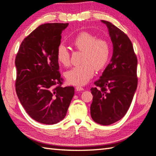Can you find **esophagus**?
Here are the masks:
<instances>
[{"mask_svg": "<svg viewBox=\"0 0 156 156\" xmlns=\"http://www.w3.org/2000/svg\"><path fill=\"white\" fill-rule=\"evenodd\" d=\"M76 90L78 91H80L84 90V88L83 87H81V86H77V87H76Z\"/></svg>", "mask_w": 156, "mask_h": 156, "instance_id": "34e87169", "label": "esophagus"}]
</instances>
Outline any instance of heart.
<instances>
[{
  "label": "heart",
  "instance_id": "obj_1",
  "mask_svg": "<svg viewBox=\"0 0 156 156\" xmlns=\"http://www.w3.org/2000/svg\"><path fill=\"white\" fill-rule=\"evenodd\" d=\"M73 44L79 51L84 52L83 65L75 66L65 73L66 80L74 85H83L90 81L94 74L95 69L101 70L107 65L110 55L109 44L104 39L84 32L76 37ZM57 60L61 65H70V55L63 44L59 45L56 51Z\"/></svg>",
  "mask_w": 156,
  "mask_h": 156
}]
</instances>
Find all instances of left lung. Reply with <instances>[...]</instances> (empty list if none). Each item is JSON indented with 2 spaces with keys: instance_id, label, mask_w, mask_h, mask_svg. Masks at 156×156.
Masks as SVG:
<instances>
[{
  "instance_id": "8db88e82",
  "label": "left lung",
  "mask_w": 156,
  "mask_h": 156,
  "mask_svg": "<svg viewBox=\"0 0 156 156\" xmlns=\"http://www.w3.org/2000/svg\"><path fill=\"white\" fill-rule=\"evenodd\" d=\"M106 25L113 46L109 65L91 88L93 96L91 117L96 123L108 126L126 114L137 90V59L131 41L109 21Z\"/></svg>"
}]
</instances>
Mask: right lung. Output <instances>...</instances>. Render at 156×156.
<instances>
[{
    "label": "right lung",
    "mask_w": 156,
    "mask_h": 156,
    "mask_svg": "<svg viewBox=\"0 0 156 156\" xmlns=\"http://www.w3.org/2000/svg\"><path fill=\"white\" fill-rule=\"evenodd\" d=\"M69 23H45L23 39L15 59L16 92L30 117L44 124L65 117L73 87H62L56 51Z\"/></svg>",
    "instance_id": "right-lung-1"
}]
</instances>
